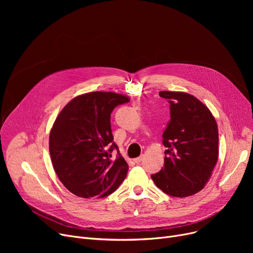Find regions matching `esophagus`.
<instances>
[{
  "label": "esophagus",
  "mask_w": 253,
  "mask_h": 253,
  "mask_svg": "<svg viewBox=\"0 0 253 253\" xmlns=\"http://www.w3.org/2000/svg\"><path fill=\"white\" fill-rule=\"evenodd\" d=\"M142 158H143V156H142V155H141V156H140V157H137V158H135V159H134V160H133V161H134V162H135V163H136V164H139V163H140V162H141V160H142Z\"/></svg>",
  "instance_id": "esophagus-1"
}]
</instances>
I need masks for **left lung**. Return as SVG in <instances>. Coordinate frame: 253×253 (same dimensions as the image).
Masks as SVG:
<instances>
[{"mask_svg": "<svg viewBox=\"0 0 253 253\" xmlns=\"http://www.w3.org/2000/svg\"><path fill=\"white\" fill-rule=\"evenodd\" d=\"M159 95L170 103V120L162 135L164 167L152 179L167 195L192 196L205 187L217 162V124L207 106L188 93Z\"/></svg>", "mask_w": 253, "mask_h": 253, "instance_id": "8db88e82", "label": "left lung"}]
</instances>
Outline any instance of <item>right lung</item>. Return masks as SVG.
<instances>
[{
    "instance_id": "1",
    "label": "right lung",
    "mask_w": 253,
    "mask_h": 253,
    "mask_svg": "<svg viewBox=\"0 0 253 253\" xmlns=\"http://www.w3.org/2000/svg\"><path fill=\"white\" fill-rule=\"evenodd\" d=\"M129 98L114 92H90L66 104L50 132L49 151L59 180L82 198H103L126 177L128 164L119 153L111 114ZM117 149L118 156L111 159Z\"/></svg>"
}]
</instances>
